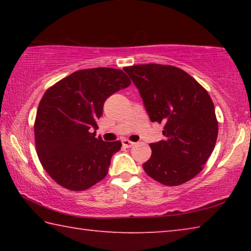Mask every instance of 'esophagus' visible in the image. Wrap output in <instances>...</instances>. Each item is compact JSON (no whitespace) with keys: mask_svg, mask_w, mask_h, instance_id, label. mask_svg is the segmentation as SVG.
<instances>
[{"mask_svg":"<svg viewBox=\"0 0 251 251\" xmlns=\"http://www.w3.org/2000/svg\"><path fill=\"white\" fill-rule=\"evenodd\" d=\"M122 144H123V147H125V148H130L135 145V143L128 141V139H123Z\"/></svg>","mask_w":251,"mask_h":251,"instance_id":"34e87169","label":"esophagus"}]
</instances>
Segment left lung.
Masks as SVG:
<instances>
[{"label": "left lung", "mask_w": 251, "mask_h": 251, "mask_svg": "<svg viewBox=\"0 0 251 251\" xmlns=\"http://www.w3.org/2000/svg\"><path fill=\"white\" fill-rule=\"evenodd\" d=\"M124 71L138 88L151 122L163 123L164 141L151 144L143 165L152 179L177 186L198 175L215 148L218 123L209 94L185 71L142 64Z\"/></svg>", "instance_id": "8db88e82"}]
</instances>
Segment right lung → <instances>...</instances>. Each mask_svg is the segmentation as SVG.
I'll return each instance as SVG.
<instances>
[{
    "label": "right lung",
    "mask_w": 251,
    "mask_h": 251,
    "mask_svg": "<svg viewBox=\"0 0 251 251\" xmlns=\"http://www.w3.org/2000/svg\"><path fill=\"white\" fill-rule=\"evenodd\" d=\"M130 85L122 70H82L50 87L37 108L34 134L42 166L70 190L88 189L107 175L122 143L95 137L107 97Z\"/></svg>",
    "instance_id": "add662e5"
}]
</instances>
